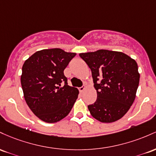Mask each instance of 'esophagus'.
I'll list each match as a JSON object with an SVG mask.
<instances>
[{
  "label": "esophagus",
  "instance_id": "esophagus-1",
  "mask_svg": "<svg viewBox=\"0 0 156 156\" xmlns=\"http://www.w3.org/2000/svg\"><path fill=\"white\" fill-rule=\"evenodd\" d=\"M85 89H86V87H85V85H84V86H82V87H80V88H79V90H80V92H83L84 90H85Z\"/></svg>",
  "mask_w": 156,
  "mask_h": 156
}]
</instances>
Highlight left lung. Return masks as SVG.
<instances>
[{
    "label": "left lung",
    "instance_id": "left-lung-1",
    "mask_svg": "<svg viewBox=\"0 0 156 156\" xmlns=\"http://www.w3.org/2000/svg\"><path fill=\"white\" fill-rule=\"evenodd\" d=\"M91 70L97 99L87 106L91 116L105 123L120 119L136 98L140 74L135 59L105 49L80 54Z\"/></svg>",
    "mask_w": 156,
    "mask_h": 156
}]
</instances>
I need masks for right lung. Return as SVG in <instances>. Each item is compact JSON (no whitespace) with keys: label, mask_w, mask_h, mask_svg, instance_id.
<instances>
[{"label":"right lung","mask_w":156,"mask_h":156,"mask_svg":"<svg viewBox=\"0 0 156 156\" xmlns=\"http://www.w3.org/2000/svg\"><path fill=\"white\" fill-rule=\"evenodd\" d=\"M76 53L60 48L43 49L27 59L22 68L21 86L26 104L42 121L55 123L65 118L78 97L68 85L64 70Z\"/></svg>","instance_id":"obj_1"}]
</instances>
